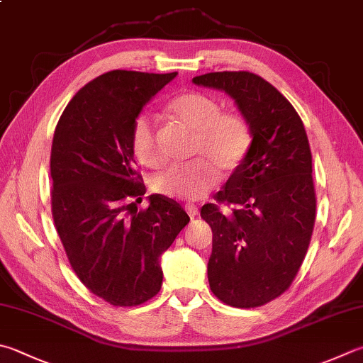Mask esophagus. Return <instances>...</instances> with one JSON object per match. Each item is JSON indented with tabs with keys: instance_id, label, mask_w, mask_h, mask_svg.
<instances>
[{
	"instance_id": "obj_1",
	"label": "esophagus",
	"mask_w": 363,
	"mask_h": 363,
	"mask_svg": "<svg viewBox=\"0 0 363 363\" xmlns=\"http://www.w3.org/2000/svg\"><path fill=\"white\" fill-rule=\"evenodd\" d=\"M184 210H186V213L191 218H194L197 213H199V208H197V205H194V203H186L184 205Z\"/></svg>"
}]
</instances>
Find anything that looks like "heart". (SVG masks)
I'll list each match as a JSON object with an SVG mask.
<instances>
[{
	"label": "heart",
	"instance_id": "1",
	"mask_svg": "<svg viewBox=\"0 0 363 363\" xmlns=\"http://www.w3.org/2000/svg\"><path fill=\"white\" fill-rule=\"evenodd\" d=\"M170 118L194 133L191 158L184 164H172L152 180L155 193L180 201H197L213 189L224 174L235 172L248 158L251 128L242 113L224 112L220 102L203 93L189 91L169 102ZM131 148L145 167L155 169L162 162L160 131L148 115L135 118L131 129Z\"/></svg>",
	"mask_w": 363,
	"mask_h": 363
}]
</instances>
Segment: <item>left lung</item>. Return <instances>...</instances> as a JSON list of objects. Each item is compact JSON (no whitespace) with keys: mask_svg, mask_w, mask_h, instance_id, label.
Masks as SVG:
<instances>
[{"mask_svg":"<svg viewBox=\"0 0 363 363\" xmlns=\"http://www.w3.org/2000/svg\"><path fill=\"white\" fill-rule=\"evenodd\" d=\"M193 82L230 94L251 128L248 158L201 216L213 232L211 292L225 305L256 308L289 289L311 242L316 193L308 138L296 108L261 75L223 71Z\"/></svg>","mask_w":363,"mask_h":363,"instance_id":"8db88e82","label":"left lung"}]
</instances>
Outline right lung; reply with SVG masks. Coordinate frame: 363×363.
I'll use <instances>...</instances> for the list:
<instances>
[{
    "instance_id": "right-lung-1",
    "label": "right lung",
    "mask_w": 363,
    "mask_h": 363,
    "mask_svg": "<svg viewBox=\"0 0 363 363\" xmlns=\"http://www.w3.org/2000/svg\"><path fill=\"white\" fill-rule=\"evenodd\" d=\"M177 75L111 71L80 88L55 128L52 216L85 288L113 306H138L162 284L160 256L189 223L180 203L145 194L131 129L142 107Z\"/></svg>"
}]
</instances>
